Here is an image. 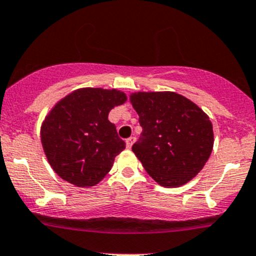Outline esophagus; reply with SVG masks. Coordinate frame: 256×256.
I'll return each instance as SVG.
<instances>
[{
    "mask_svg": "<svg viewBox=\"0 0 256 256\" xmlns=\"http://www.w3.org/2000/svg\"><path fill=\"white\" fill-rule=\"evenodd\" d=\"M134 142H136V138H134V136L128 138V139L126 140V146H127V148H130L132 146H133Z\"/></svg>",
    "mask_w": 256,
    "mask_h": 256,
    "instance_id": "34e87169",
    "label": "esophagus"
}]
</instances>
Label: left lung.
I'll return each instance as SVG.
<instances>
[{
    "instance_id": "obj_1",
    "label": "left lung",
    "mask_w": 256,
    "mask_h": 256,
    "mask_svg": "<svg viewBox=\"0 0 256 256\" xmlns=\"http://www.w3.org/2000/svg\"><path fill=\"white\" fill-rule=\"evenodd\" d=\"M129 99L142 128L132 150L145 170L164 188L190 182L213 151V124L206 114L174 92H138Z\"/></svg>"
}]
</instances>
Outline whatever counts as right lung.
Returning a JSON list of instances; mask_svg holds the SVG:
<instances>
[{"instance_id": "1", "label": "right lung", "mask_w": 256, "mask_h": 256, "mask_svg": "<svg viewBox=\"0 0 256 256\" xmlns=\"http://www.w3.org/2000/svg\"><path fill=\"white\" fill-rule=\"evenodd\" d=\"M123 92L81 88L56 102L41 127V142L53 170L65 182L90 188L110 172L126 148L108 112L124 104Z\"/></svg>"}]
</instances>
